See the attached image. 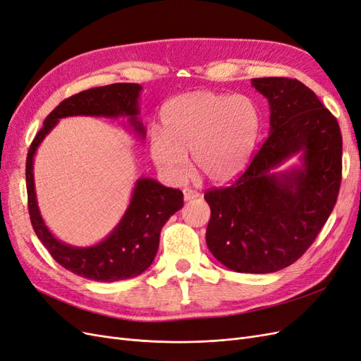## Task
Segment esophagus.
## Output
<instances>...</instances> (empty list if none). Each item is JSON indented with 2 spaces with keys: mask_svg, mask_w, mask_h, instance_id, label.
Here are the masks:
<instances>
[{
  "mask_svg": "<svg viewBox=\"0 0 361 361\" xmlns=\"http://www.w3.org/2000/svg\"><path fill=\"white\" fill-rule=\"evenodd\" d=\"M199 195H200V194H199L197 191H194V190H191V188H183V199H185V202L192 200V199H197Z\"/></svg>",
  "mask_w": 361,
  "mask_h": 361,
  "instance_id": "obj_1",
  "label": "esophagus"
}]
</instances>
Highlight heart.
I'll return each instance as SVG.
<instances>
[{
	"label": "heart",
	"mask_w": 361,
	"mask_h": 361,
	"mask_svg": "<svg viewBox=\"0 0 361 361\" xmlns=\"http://www.w3.org/2000/svg\"><path fill=\"white\" fill-rule=\"evenodd\" d=\"M259 133L257 106L245 94L191 92L173 97L161 111V134L150 138V157L173 182L188 176L187 155L212 182L241 174L253 154Z\"/></svg>",
	"instance_id": "1"
}]
</instances>
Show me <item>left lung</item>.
I'll return each mask as SVG.
<instances>
[{"instance_id":"left-lung-1","label":"left lung","mask_w":361,"mask_h":361,"mask_svg":"<svg viewBox=\"0 0 361 361\" xmlns=\"http://www.w3.org/2000/svg\"><path fill=\"white\" fill-rule=\"evenodd\" d=\"M269 104V134L231 187L207 190L206 244L236 272L268 274L292 265L329 220L342 180V134L309 87L290 78H255ZM300 154L302 166L275 169Z\"/></svg>"}]
</instances>
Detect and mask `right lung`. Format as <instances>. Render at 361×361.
<instances>
[{"label": "right lung", "mask_w": 361, "mask_h": 361, "mask_svg": "<svg viewBox=\"0 0 361 361\" xmlns=\"http://www.w3.org/2000/svg\"><path fill=\"white\" fill-rule=\"evenodd\" d=\"M140 84L118 82L84 90L64 99L43 122L42 129L28 150L27 157V192L28 211L32 228L59 264L73 274L94 281H118L140 276L154 262L162 226L183 206L180 190L167 188L150 178H140L122 220L104 241L92 247H73L54 236L40 215L32 159L52 128L60 118L72 116L128 117L129 126L138 137H146V128L138 118Z\"/></svg>", "instance_id": "add662e5"}]
</instances>
